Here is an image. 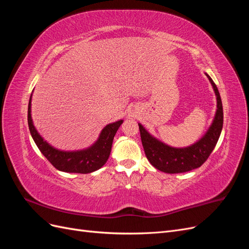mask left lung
I'll use <instances>...</instances> for the list:
<instances>
[{
    "mask_svg": "<svg viewBox=\"0 0 249 249\" xmlns=\"http://www.w3.org/2000/svg\"><path fill=\"white\" fill-rule=\"evenodd\" d=\"M206 76L212 84L217 97V110L212 124L200 140L194 144L184 147H171L154 138L139 124V131L143 148L149 163L160 171L166 173H180L198 168L207 161L219 139L223 125V109L221 97L213 80Z\"/></svg>",
    "mask_w": 249,
    "mask_h": 249,
    "instance_id": "8db88e82",
    "label": "left lung"
}]
</instances>
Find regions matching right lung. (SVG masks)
I'll return each mask as SVG.
<instances>
[{"instance_id": "add662e5", "label": "right lung", "mask_w": 249, "mask_h": 249, "mask_svg": "<svg viewBox=\"0 0 249 249\" xmlns=\"http://www.w3.org/2000/svg\"><path fill=\"white\" fill-rule=\"evenodd\" d=\"M124 120L110 124L103 129L99 139L89 148L77 152H63L51 146L36 131L31 117V97L28 106V124L30 133L41 154L56 169L64 172L90 173L100 169L107 162L112 142Z\"/></svg>"}]
</instances>
